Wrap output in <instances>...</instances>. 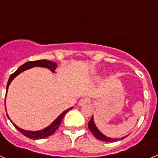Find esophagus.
<instances>
[{
  "label": "esophagus",
  "instance_id": "esophagus-1",
  "mask_svg": "<svg viewBox=\"0 0 158 158\" xmlns=\"http://www.w3.org/2000/svg\"><path fill=\"white\" fill-rule=\"evenodd\" d=\"M89 103H90V99L88 98V97H85V98L81 99L80 101H79V105L84 106L89 104Z\"/></svg>",
  "mask_w": 158,
  "mask_h": 158
}]
</instances>
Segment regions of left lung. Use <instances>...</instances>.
<instances>
[{"label":"left lung","instance_id":"obj_1","mask_svg":"<svg viewBox=\"0 0 158 158\" xmlns=\"http://www.w3.org/2000/svg\"><path fill=\"white\" fill-rule=\"evenodd\" d=\"M89 128L90 130V131L92 132L94 137L96 139H99L100 141H103V142H116V141L119 140V139H125L126 137H123L122 139H111V138H108V137H106L105 135H104L103 134L99 131L96 127L95 126L94 121H93V117H92V118L90 119V121L89 122Z\"/></svg>","mask_w":158,"mask_h":158}]
</instances>
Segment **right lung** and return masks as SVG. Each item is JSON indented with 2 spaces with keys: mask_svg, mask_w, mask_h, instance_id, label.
<instances>
[{
  "mask_svg": "<svg viewBox=\"0 0 158 158\" xmlns=\"http://www.w3.org/2000/svg\"><path fill=\"white\" fill-rule=\"evenodd\" d=\"M34 66L45 67V68H47V69H50V70H51L52 73H54V70H55V69L57 68V64L54 62H51V61H47V60H44V59L26 62V63H24L23 65H22L20 67H19L16 72H14L12 74H11L10 77H9V79H8V84H7L6 93H7V91H8V86H9V85H10L11 81H12L14 79V77H16L17 75H19V73H20L21 72H23V71L26 70V69H30V68H32V67H34ZM72 108L73 107H70V108H69V109H67V110H65V111H63V112H62V114H61V115H60L59 116H58V118H57L56 119H55V120H54V122L51 124V125H50V126L47 127H46L45 129L42 130V131H24V130L21 129V128L18 127L16 126V125H15L13 123H12V124H13L14 127H16V129H17L18 131H19V132L22 134V135H23L24 136L27 137V138H29V139H45V138H47V137H49V136H51V135H52L53 134H54V132L57 131V130H58V128L59 127L60 125H61V123H62V119H63L65 115L66 114L67 112H68V111H69V110L72 109ZM6 114H7V112H6ZM7 116H8V118H9V117H8V115H7ZM9 119H10V118H9Z\"/></svg>",
  "mask_w": 158,
  "mask_h": 158,
  "instance_id": "right-lung-1",
  "label": "right lung"
}]
</instances>
